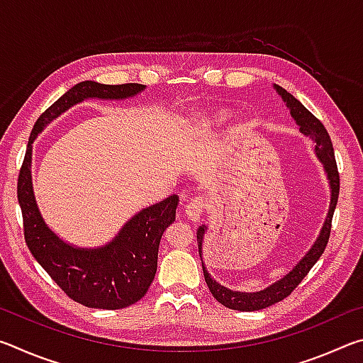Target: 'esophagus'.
<instances>
[{
  "mask_svg": "<svg viewBox=\"0 0 363 363\" xmlns=\"http://www.w3.org/2000/svg\"><path fill=\"white\" fill-rule=\"evenodd\" d=\"M203 208H205L203 199H201V196H195V199L187 201L186 208H184V213H186L189 220L196 223V220H200L201 214H203Z\"/></svg>",
  "mask_w": 363,
  "mask_h": 363,
  "instance_id": "1",
  "label": "esophagus"
}]
</instances>
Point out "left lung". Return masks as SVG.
<instances>
[{"label": "left lung", "instance_id": "left-lung-1", "mask_svg": "<svg viewBox=\"0 0 363 363\" xmlns=\"http://www.w3.org/2000/svg\"><path fill=\"white\" fill-rule=\"evenodd\" d=\"M275 91L281 96V99L286 102V107L290 108V113L294 118V121L299 125L301 133H304L306 136H309L315 143V153L320 162L323 163L325 173H327L330 189H331V199H330V210L325 219L323 227L320 230V235L317 237L315 243L312 245V248L307 251V255L301 259L296 266L291 269V272H288L284 279L275 281L267 288H264L261 291L256 293H243V291H232L229 288L219 285L216 280L211 279V275L208 274V270L203 264V257H201V247H203V238L208 227L200 225L196 230V243H199V253L201 257V267H203V275L208 288L218 303H220L225 307L233 311H259L264 307H269L279 301L290 296L291 291L296 288L301 280H303L309 270L314 267V264L318 261V257L323 255L325 248H327L330 230H331V219H333V213L337 203V195H340V173H337L336 160H335V150L331 139L328 136V131L325 130L322 121L315 118L309 110H307L303 104H301L296 97H293L286 89L280 88V86H274Z\"/></svg>", "mask_w": 363, "mask_h": 363}]
</instances>
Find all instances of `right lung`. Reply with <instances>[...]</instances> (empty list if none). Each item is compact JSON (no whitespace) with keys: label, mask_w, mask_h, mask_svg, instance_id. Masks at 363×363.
<instances>
[{"label":"right lung","mask_w":363,"mask_h":363,"mask_svg":"<svg viewBox=\"0 0 363 363\" xmlns=\"http://www.w3.org/2000/svg\"><path fill=\"white\" fill-rule=\"evenodd\" d=\"M144 84H101L82 82L59 97L36 120L23 158L17 199L22 210L23 235L30 253L67 296L94 309H123L149 290L155 279L158 247L163 232L174 223L179 196L171 195L123 225L112 242L101 248H77L59 238L41 218L32 186V144L48 123L84 99L120 101L144 91Z\"/></svg>","instance_id":"obj_1"}]
</instances>
